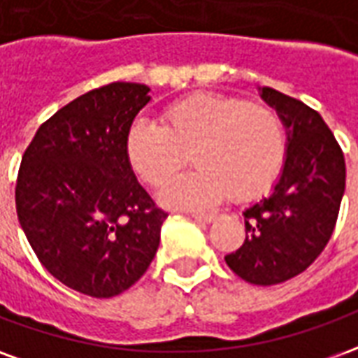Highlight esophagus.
<instances>
[{"mask_svg": "<svg viewBox=\"0 0 358 358\" xmlns=\"http://www.w3.org/2000/svg\"><path fill=\"white\" fill-rule=\"evenodd\" d=\"M192 218H194V220H197V222H205V224H210V222H215V220H217V215H213V213H209V215H201V213H195V215H192Z\"/></svg>", "mask_w": 358, "mask_h": 358, "instance_id": "esophagus-1", "label": "esophagus"}]
</instances>
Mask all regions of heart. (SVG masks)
Instances as JSON below:
<instances>
[{
  "mask_svg": "<svg viewBox=\"0 0 358 358\" xmlns=\"http://www.w3.org/2000/svg\"><path fill=\"white\" fill-rule=\"evenodd\" d=\"M163 122H134L126 134V157L145 184L159 187L192 153L199 171L161 189L159 197L169 207L203 209L228 194L236 201H251L266 194L284 169V122L264 103L195 94L164 110Z\"/></svg>",
  "mask_w": 358,
  "mask_h": 358,
  "instance_id": "obj_1",
  "label": "heart"
}]
</instances>
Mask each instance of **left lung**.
<instances>
[{"label":"left lung","instance_id":"left-lung-1","mask_svg":"<svg viewBox=\"0 0 358 358\" xmlns=\"http://www.w3.org/2000/svg\"><path fill=\"white\" fill-rule=\"evenodd\" d=\"M259 94L284 122L287 155L270 195L243 210L245 241L224 261L249 284L274 285L307 270L330 241L345 159L315 109L266 86Z\"/></svg>","mask_w":358,"mask_h":358}]
</instances>
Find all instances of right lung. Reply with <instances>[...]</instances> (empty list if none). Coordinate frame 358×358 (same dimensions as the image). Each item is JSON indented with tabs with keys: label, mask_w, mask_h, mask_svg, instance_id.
Instances as JSON below:
<instances>
[{
	"label": "right lung",
	"mask_w": 358,
	"mask_h": 358,
	"mask_svg": "<svg viewBox=\"0 0 358 358\" xmlns=\"http://www.w3.org/2000/svg\"><path fill=\"white\" fill-rule=\"evenodd\" d=\"M149 88L113 82L45 120L22 155L15 201L30 248L51 276L90 297L140 280L169 217L140 186L126 134Z\"/></svg>",
	"instance_id": "obj_1"
}]
</instances>
